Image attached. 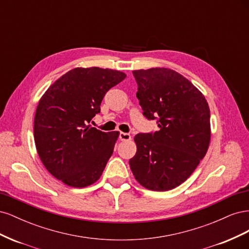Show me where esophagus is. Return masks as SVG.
<instances>
[{"label":"esophagus","mask_w":249,"mask_h":249,"mask_svg":"<svg viewBox=\"0 0 249 249\" xmlns=\"http://www.w3.org/2000/svg\"><path fill=\"white\" fill-rule=\"evenodd\" d=\"M119 139L122 140V141H129V140H131L132 139V137H131V135L130 134H127V133H120L119 134Z\"/></svg>","instance_id":"1"}]
</instances>
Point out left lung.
<instances>
[{"mask_svg": "<svg viewBox=\"0 0 249 249\" xmlns=\"http://www.w3.org/2000/svg\"><path fill=\"white\" fill-rule=\"evenodd\" d=\"M137 99L159 131L137 134L130 167L148 190L168 191L189 178L206 156L211 139L210 108L199 90L182 74L165 67L133 71Z\"/></svg>", "mask_w": 249, "mask_h": 249, "instance_id": "1", "label": "left lung"}]
</instances>
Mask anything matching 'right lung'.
Wrapping results in <instances>:
<instances>
[{
	"instance_id": "right-lung-1",
	"label": "right lung",
	"mask_w": 249,
	"mask_h": 249,
	"mask_svg": "<svg viewBox=\"0 0 249 249\" xmlns=\"http://www.w3.org/2000/svg\"><path fill=\"white\" fill-rule=\"evenodd\" d=\"M125 77L115 70L76 67L39 100L34 118L37 153L51 175L65 185L84 188L101 178L119 132L105 133L87 124L100 113L108 90Z\"/></svg>"
}]
</instances>
